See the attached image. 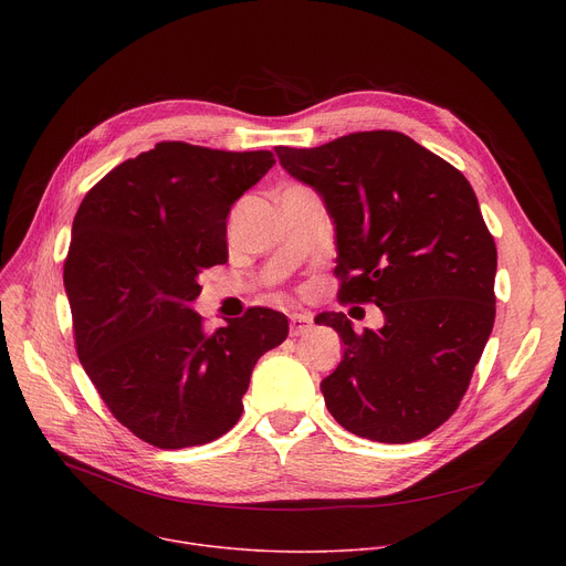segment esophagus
I'll return each instance as SVG.
<instances>
[{"instance_id": "34e87169", "label": "esophagus", "mask_w": 566, "mask_h": 566, "mask_svg": "<svg viewBox=\"0 0 566 566\" xmlns=\"http://www.w3.org/2000/svg\"><path fill=\"white\" fill-rule=\"evenodd\" d=\"M312 316L307 314V312H295V314H291V335L293 337H301V335H305V333H310L312 331Z\"/></svg>"}]
</instances>
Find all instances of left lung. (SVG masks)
Masks as SVG:
<instances>
[{
	"label": "left lung",
	"instance_id": "8db88e82",
	"mask_svg": "<svg viewBox=\"0 0 566 566\" xmlns=\"http://www.w3.org/2000/svg\"><path fill=\"white\" fill-rule=\"evenodd\" d=\"M280 165L335 224L339 301L374 303L382 328L344 312L314 321L344 342L321 380L333 418L376 442H412L459 408L495 321L497 252L465 176L403 133L277 146Z\"/></svg>",
	"mask_w": 566,
	"mask_h": 566
}]
</instances>
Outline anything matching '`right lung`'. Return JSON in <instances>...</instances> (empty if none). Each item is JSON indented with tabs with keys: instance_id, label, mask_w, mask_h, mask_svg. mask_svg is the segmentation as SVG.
I'll return each mask as SVG.
<instances>
[{
	"instance_id": "add662e5",
	"label": "right lung",
	"mask_w": 566,
	"mask_h": 566,
	"mask_svg": "<svg viewBox=\"0 0 566 566\" xmlns=\"http://www.w3.org/2000/svg\"><path fill=\"white\" fill-rule=\"evenodd\" d=\"M271 151L160 142L114 167L82 199L64 286L80 363L114 418L160 450L206 444L243 412L256 360L289 335L252 307L203 333L201 271L227 261V216Z\"/></svg>"
}]
</instances>
